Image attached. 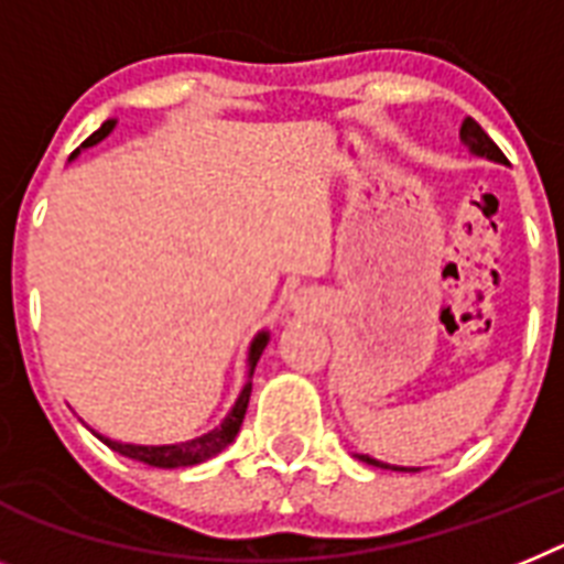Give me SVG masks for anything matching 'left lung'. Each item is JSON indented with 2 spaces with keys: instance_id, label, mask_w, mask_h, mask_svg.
Returning <instances> with one entry per match:
<instances>
[{
  "instance_id": "obj_1",
  "label": "left lung",
  "mask_w": 564,
  "mask_h": 564,
  "mask_svg": "<svg viewBox=\"0 0 564 564\" xmlns=\"http://www.w3.org/2000/svg\"><path fill=\"white\" fill-rule=\"evenodd\" d=\"M460 141L467 143L476 155L481 158H490V161H499V164H507L505 152H501L496 143H492V138L487 132H484L481 126L476 123L473 118H467L464 123H460ZM360 460H366V464H375V467H383V469H403V467H389V464H380V460L369 458V455H360Z\"/></svg>"
}]
</instances>
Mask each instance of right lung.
I'll return each instance as SVG.
<instances>
[{
    "instance_id": "add662e5",
    "label": "right lung",
    "mask_w": 564,
    "mask_h": 564,
    "mask_svg": "<svg viewBox=\"0 0 564 564\" xmlns=\"http://www.w3.org/2000/svg\"><path fill=\"white\" fill-rule=\"evenodd\" d=\"M111 126H115V120H106L100 129H97L95 134H88L86 141H83V147H95V143H100L106 138V134L111 132ZM77 155V152H74ZM264 346H268V334H259V337L253 339V346H250V377H253V369L256 362H259V357H262ZM250 389L253 386H245L239 394V400H236V406H232L230 415L225 417V423L218 426V430L207 432V435H202V438L195 441H187V444H170V446H134V444H118V441H109L104 438V435H97V438L104 441L106 446H111L115 453L126 455V458H134L141 460V464H149V467H161V469H175V467H193V464H202V460L213 458V455H218L221 449H227V446L236 441V435H239L241 430V421H245V412H248V403H250Z\"/></svg>"
}]
</instances>
